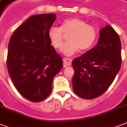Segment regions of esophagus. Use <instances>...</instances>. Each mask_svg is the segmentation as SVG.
<instances>
[{
    "mask_svg": "<svg viewBox=\"0 0 127 127\" xmlns=\"http://www.w3.org/2000/svg\"><path fill=\"white\" fill-rule=\"evenodd\" d=\"M63 63L64 66L66 67L68 66L71 65L72 64V59L69 58H64L63 59Z\"/></svg>",
    "mask_w": 127,
    "mask_h": 127,
    "instance_id": "esophagus-1",
    "label": "esophagus"
}]
</instances>
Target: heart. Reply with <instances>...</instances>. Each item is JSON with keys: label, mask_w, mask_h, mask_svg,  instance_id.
Segmentation results:
<instances>
[{"label": "heart", "mask_w": 127, "mask_h": 127, "mask_svg": "<svg viewBox=\"0 0 127 127\" xmlns=\"http://www.w3.org/2000/svg\"><path fill=\"white\" fill-rule=\"evenodd\" d=\"M63 34L68 35V41L62 47L61 51L65 55L71 56L79 49L82 51L89 49L96 40L97 32L95 27L78 18L64 20L59 28L53 26L48 31L49 39L55 49L63 45Z\"/></svg>", "instance_id": "b5f03b06"}]
</instances>
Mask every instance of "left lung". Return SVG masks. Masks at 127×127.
<instances>
[{
  "instance_id": "left-lung-1",
  "label": "left lung",
  "mask_w": 127,
  "mask_h": 127,
  "mask_svg": "<svg viewBox=\"0 0 127 127\" xmlns=\"http://www.w3.org/2000/svg\"><path fill=\"white\" fill-rule=\"evenodd\" d=\"M121 43L110 25L99 30L98 43L72 61L74 92L84 99H94L110 86L121 65Z\"/></svg>"
}]
</instances>
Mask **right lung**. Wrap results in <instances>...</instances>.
Instances as JSON below:
<instances>
[{
    "label": "right lung",
    "instance_id": "obj_1",
    "mask_svg": "<svg viewBox=\"0 0 127 127\" xmlns=\"http://www.w3.org/2000/svg\"><path fill=\"white\" fill-rule=\"evenodd\" d=\"M55 19V14L32 16L9 41V75L18 92L31 101L39 102L49 95L54 76L63 66L62 58L48 37Z\"/></svg>",
    "mask_w": 127,
    "mask_h": 127
}]
</instances>
